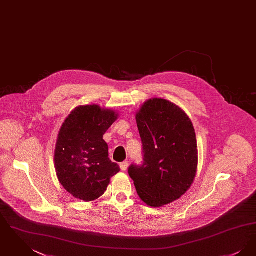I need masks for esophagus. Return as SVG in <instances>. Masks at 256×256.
<instances>
[{
	"label": "esophagus",
	"mask_w": 256,
	"mask_h": 256,
	"mask_svg": "<svg viewBox=\"0 0 256 256\" xmlns=\"http://www.w3.org/2000/svg\"><path fill=\"white\" fill-rule=\"evenodd\" d=\"M120 168H121V170L126 172V170H128V161H124V162H122V163L120 164Z\"/></svg>",
	"instance_id": "esophagus-1"
}]
</instances>
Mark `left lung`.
<instances>
[{"instance_id":"left-lung-1","label":"left lung","mask_w":256,"mask_h":256,"mask_svg":"<svg viewBox=\"0 0 256 256\" xmlns=\"http://www.w3.org/2000/svg\"><path fill=\"white\" fill-rule=\"evenodd\" d=\"M144 162L132 164L128 174L140 198L160 207L184 195L196 178L198 146L187 114L164 98H150L136 113Z\"/></svg>"}]
</instances>
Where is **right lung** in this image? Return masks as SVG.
I'll list each match as a JSON object with an SVG mask.
<instances>
[{
    "label": "right lung",
    "instance_id": "add662e5",
    "mask_svg": "<svg viewBox=\"0 0 256 256\" xmlns=\"http://www.w3.org/2000/svg\"><path fill=\"white\" fill-rule=\"evenodd\" d=\"M118 118L97 104L76 108L62 124L54 150V168L64 189L84 202L104 195L120 167L108 158L104 134Z\"/></svg>",
    "mask_w": 256,
    "mask_h": 256
}]
</instances>
